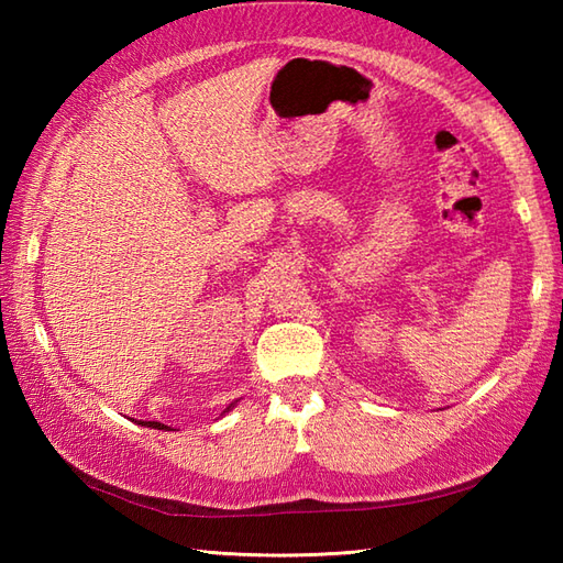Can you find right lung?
<instances>
[{
    "label": "right lung",
    "instance_id": "1",
    "mask_svg": "<svg viewBox=\"0 0 563 563\" xmlns=\"http://www.w3.org/2000/svg\"><path fill=\"white\" fill-rule=\"evenodd\" d=\"M234 406H236V401H232L230 406H227L224 413H227V411H232ZM135 423H137V426H147V428H157V430H166V428H169V426H164V423H159V421H135Z\"/></svg>",
    "mask_w": 563,
    "mask_h": 563
}]
</instances>
